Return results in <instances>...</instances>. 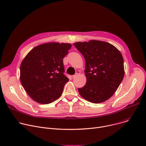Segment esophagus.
<instances>
[{
    "mask_svg": "<svg viewBox=\"0 0 146 146\" xmlns=\"http://www.w3.org/2000/svg\"><path fill=\"white\" fill-rule=\"evenodd\" d=\"M80 72L79 70H77V71H76V72L75 74H74V75H73V76H72V78H76V76H78V75H79V74H80Z\"/></svg>",
    "mask_w": 146,
    "mask_h": 146,
    "instance_id": "34e87169",
    "label": "esophagus"
}]
</instances>
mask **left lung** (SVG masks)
<instances>
[{
	"label": "left lung",
	"instance_id": "8db88e82",
	"mask_svg": "<svg viewBox=\"0 0 146 146\" xmlns=\"http://www.w3.org/2000/svg\"><path fill=\"white\" fill-rule=\"evenodd\" d=\"M85 59L86 85L78 88L89 102L99 104L108 100L119 87L124 76L123 57L108 42L98 40L73 44Z\"/></svg>",
	"mask_w": 146,
	"mask_h": 146
}]
</instances>
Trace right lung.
<instances>
[{"label": "right lung", "instance_id": "right-lung-1", "mask_svg": "<svg viewBox=\"0 0 146 146\" xmlns=\"http://www.w3.org/2000/svg\"><path fill=\"white\" fill-rule=\"evenodd\" d=\"M72 45L50 42L38 45L26 56L20 67V80L34 101L42 104L58 99L69 79L64 74L63 58Z\"/></svg>", "mask_w": 146, "mask_h": 146}]
</instances>
